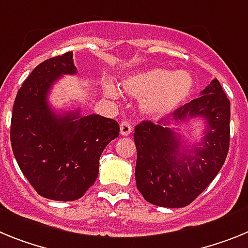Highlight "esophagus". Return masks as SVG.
I'll return each instance as SVG.
<instances>
[{
	"label": "esophagus",
	"mask_w": 248,
	"mask_h": 248,
	"mask_svg": "<svg viewBox=\"0 0 248 248\" xmlns=\"http://www.w3.org/2000/svg\"><path fill=\"white\" fill-rule=\"evenodd\" d=\"M120 132H121L122 136H128L131 132H132V126L128 121H121L120 124Z\"/></svg>",
	"instance_id": "esophagus-1"
}]
</instances>
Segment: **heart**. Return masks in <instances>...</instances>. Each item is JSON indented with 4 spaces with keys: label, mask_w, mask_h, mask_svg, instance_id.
I'll return each mask as SVG.
<instances>
[{
    "label": "heart",
    "mask_w": 248,
    "mask_h": 248,
    "mask_svg": "<svg viewBox=\"0 0 248 248\" xmlns=\"http://www.w3.org/2000/svg\"><path fill=\"white\" fill-rule=\"evenodd\" d=\"M122 87L128 94L142 100V111L146 115L160 120L188 98L193 90V78L186 71L152 68L127 76ZM108 92L115 94L113 88Z\"/></svg>",
    "instance_id": "1"
}]
</instances>
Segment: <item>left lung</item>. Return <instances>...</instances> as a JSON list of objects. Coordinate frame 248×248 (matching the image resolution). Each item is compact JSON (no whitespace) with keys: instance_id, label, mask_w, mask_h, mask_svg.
Instances as JSON below:
<instances>
[{"instance_id":"left-lung-1","label":"left lung","mask_w":248,"mask_h":248,"mask_svg":"<svg viewBox=\"0 0 248 248\" xmlns=\"http://www.w3.org/2000/svg\"><path fill=\"white\" fill-rule=\"evenodd\" d=\"M230 101L212 79L201 96L173 112L165 124L142 121L135 127V177L143 199L161 207H185L214 181L230 147ZM201 117L208 124L202 142L184 146L171 124Z\"/></svg>"}]
</instances>
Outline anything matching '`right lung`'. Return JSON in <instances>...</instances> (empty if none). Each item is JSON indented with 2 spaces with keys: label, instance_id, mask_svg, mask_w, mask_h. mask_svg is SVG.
I'll use <instances>...</instances> for the list:
<instances>
[{
  "label": "right lung",
  "instance_id": "add662e5",
  "mask_svg": "<svg viewBox=\"0 0 248 248\" xmlns=\"http://www.w3.org/2000/svg\"><path fill=\"white\" fill-rule=\"evenodd\" d=\"M73 53L40 63L17 92L11 118V146L25 177L36 192L55 201L81 199L94 184L100 157L120 126L100 115L57 113L47 96L63 75H75Z\"/></svg>",
  "mask_w": 248,
  "mask_h": 248
}]
</instances>
